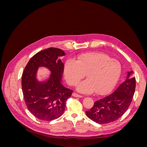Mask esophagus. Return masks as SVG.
I'll use <instances>...</instances> for the list:
<instances>
[{
    "mask_svg": "<svg viewBox=\"0 0 147 147\" xmlns=\"http://www.w3.org/2000/svg\"><path fill=\"white\" fill-rule=\"evenodd\" d=\"M72 96H74V97H83L81 95H79L78 94H77V93H73L72 94Z\"/></svg>",
    "mask_w": 147,
    "mask_h": 147,
    "instance_id": "obj_1",
    "label": "esophagus"
}]
</instances>
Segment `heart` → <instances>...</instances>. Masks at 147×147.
Returning <instances> with one entry per match:
<instances>
[{
  "instance_id": "heart-1",
  "label": "heart",
  "mask_w": 147,
  "mask_h": 147,
  "mask_svg": "<svg viewBox=\"0 0 147 147\" xmlns=\"http://www.w3.org/2000/svg\"><path fill=\"white\" fill-rule=\"evenodd\" d=\"M63 70L66 81L71 86H76L86 75L88 79L77 86L78 92L90 94L96 91L103 94L116 86L122 68L118 60L103 53L92 52L78 56L75 61L67 60Z\"/></svg>"
}]
</instances>
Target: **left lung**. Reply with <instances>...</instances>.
<instances>
[{
	"label": "left lung",
	"mask_w": 147,
	"mask_h": 147,
	"mask_svg": "<svg viewBox=\"0 0 147 147\" xmlns=\"http://www.w3.org/2000/svg\"><path fill=\"white\" fill-rule=\"evenodd\" d=\"M133 70L127 72L126 78L112 94L94 102L92 107L86 111L87 117L99 124L116 121L129 107L136 90V78Z\"/></svg>",
	"instance_id": "1"
}]
</instances>
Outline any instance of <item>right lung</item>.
Masks as SVG:
<instances>
[{"instance_id":"1","label":"right lung","mask_w":147,"mask_h":147,"mask_svg":"<svg viewBox=\"0 0 147 147\" xmlns=\"http://www.w3.org/2000/svg\"><path fill=\"white\" fill-rule=\"evenodd\" d=\"M65 55L61 49L49 48L31 57L22 75V91L26 106L34 117L43 121L60 117L64 112L65 102L72 90L63 84L64 63L59 57ZM40 67L51 74L46 80L38 78Z\"/></svg>"}]
</instances>
